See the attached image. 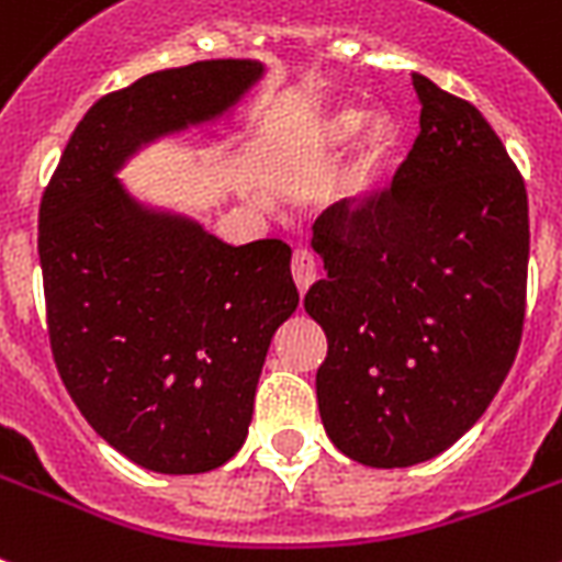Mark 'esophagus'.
<instances>
[{
    "mask_svg": "<svg viewBox=\"0 0 562 562\" xmlns=\"http://www.w3.org/2000/svg\"><path fill=\"white\" fill-rule=\"evenodd\" d=\"M291 273H294V282L300 294L312 289L314 280H317V259L308 248H296L294 257H291Z\"/></svg>",
    "mask_w": 562,
    "mask_h": 562,
    "instance_id": "esophagus-1",
    "label": "esophagus"
}]
</instances>
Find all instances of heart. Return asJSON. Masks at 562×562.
I'll return each instance as SVG.
<instances>
[{"label":"heart","mask_w":562,"mask_h":562,"mask_svg":"<svg viewBox=\"0 0 562 562\" xmlns=\"http://www.w3.org/2000/svg\"><path fill=\"white\" fill-rule=\"evenodd\" d=\"M369 112L355 103H337V106L326 109L314 126L312 144L321 155H335L349 144V140L363 130ZM401 147V126L392 115H378L369 123L367 135L360 140L358 153H355L352 164L344 176V187H340V202H358L369 190H375L381 184V178L390 170L392 158Z\"/></svg>","instance_id":"heart-1"}]
</instances>
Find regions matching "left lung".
<instances>
[{
  "label": "left lung",
  "instance_id": "left-lung-1",
  "mask_svg": "<svg viewBox=\"0 0 562 562\" xmlns=\"http://www.w3.org/2000/svg\"><path fill=\"white\" fill-rule=\"evenodd\" d=\"M422 132L392 187L314 222L326 277L305 294L326 331L328 439L369 468H409L479 422L526 321V181L473 103L413 75Z\"/></svg>",
  "mask_w": 562,
  "mask_h": 562
}]
</instances>
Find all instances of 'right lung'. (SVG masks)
<instances>
[{"label":"right lung","mask_w":562,"mask_h":562,"mask_svg":"<svg viewBox=\"0 0 562 562\" xmlns=\"http://www.w3.org/2000/svg\"><path fill=\"white\" fill-rule=\"evenodd\" d=\"M262 71L202 59L100 98L40 202L59 378L100 439L155 473L213 471L239 450L271 337L300 294L285 241L234 248L135 202L115 172L140 144L227 112Z\"/></svg>","instance_id":"obj_1"}]
</instances>
